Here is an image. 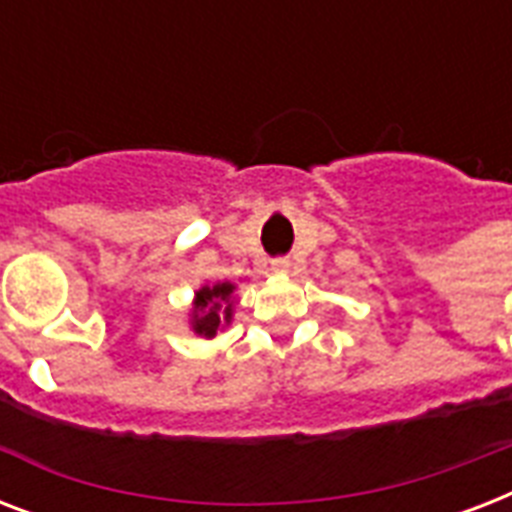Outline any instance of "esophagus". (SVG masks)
<instances>
[{"mask_svg": "<svg viewBox=\"0 0 512 512\" xmlns=\"http://www.w3.org/2000/svg\"><path fill=\"white\" fill-rule=\"evenodd\" d=\"M271 268L276 273H287L289 271V257H273Z\"/></svg>", "mask_w": 512, "mask_h": 512, "instance_id": "esophagus-1", "label": "esophagus"}]
</instances>
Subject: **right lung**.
Listing matches in <instances>:
<instances>
[{
    "label": "right lung",
    "instance_id": "1",
    "mask_svg": "<svg viewBox=\"0 0 512 512\" xmlns=\"http://www.w3.org/2000/svg\"><path fill=\"white\" fill-rule=\"evenodd\" d=\"M231 292L233 284H215V287H204L196 295L193 329L199 335L212 337L220 327V319H231Z\"/></svg>",
    "mask_w": 512,
    "mask_h": 512
}]
</instances>
